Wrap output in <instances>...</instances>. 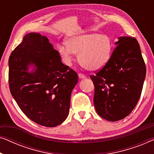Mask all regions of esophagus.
Wrapping results in <instances>:
<instances>
[{
	"label": "esophagus",
	"mask_w": 154,
	"mask_h": 154,
	"mask_svg": "<svg viewBox=\"0 0 154 154\" xmlns=\"http://www.w3.org/2000/svg\"><path fill=\"white\" fill-rule=\"evenodd\" d=\"M79 77L81 79H86V75L83 74V73H79Z\"/></svg>",
	"instance_id": "esophagus-1"
}]
</instances>
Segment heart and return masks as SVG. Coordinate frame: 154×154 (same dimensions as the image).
<instances>
[{"label":"heart","instance_id":"heart-1","mask_svg":"<svg viewBox=\"0 0 154 154\" xmlns=\"http://www.w3.org/2000/svg\"><path fill=\"white\" fill-rule=\"evenodd\" d=\"M113 48V41L109 35L83 33L69 36L66 45L59 47V52L66 64H71L75 53L78 54V61L83 68L97 71L108 64Z\"/></svg>","mask_w":154,"mask_h":154}]
</instances>
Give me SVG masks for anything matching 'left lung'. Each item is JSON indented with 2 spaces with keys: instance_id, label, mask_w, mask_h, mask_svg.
Wrapping results in <instances>:
<instances>
[{
  "instance_id": "left-lung-1",
  "label": "left lung",
  "mask_w": 154,
  "mask_h": 154,
  "mask_svg": "<svg viewBox=\"0 0 154 154\" xmlns=\"http://www.w3.org/2000/svg\"><path fill=\"white\" fill-rule=\"evenodd\" d=\"M106 66L90 75L94 86V104L99 116L118 121L136 106L146 77V66L134 38L120 37Z\"/></svg>"
}]
</instances>
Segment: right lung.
Returning <instances> with one entry per match:
<instances>
[{"label": "right lung", "mask_w": 154, "mask_h": 154, "mask_svg": "<svg viewBox=\"0 0 154 154\" xmlns=\"http://www.w3.org/2000/svg\"><path fill=\"white\" fill-rule=\"evenodd\" d=\"M9 87L22 112L35 123L52 128L69 115L75 71L61 61L47 37L30 33L9 58ZM35 67L29 72L28 67Z\"/></svg>", "instance_id": "add662e5"}]
</instances>
